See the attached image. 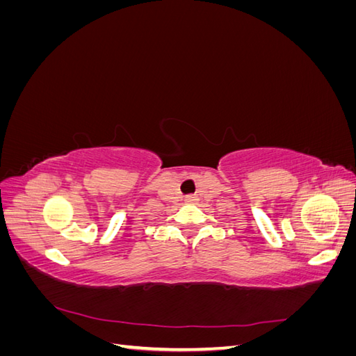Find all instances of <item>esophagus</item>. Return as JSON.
<instances>
[{"label":"esophagus","mask_w":356,"mask_h":356,"mask_svg":"<svg viewBox=\"0 0 356 356\" xmlns=\"http://www.w3.org/2000/svg\"><path fill=\"white\" fill-rule=\"evenodd\" d=\"M197 200H199V197H197L196 195H188V196H186V202L190 203V204L197 203Z\"/></svg>","instance_id":"obj_1"}]
</instances>
